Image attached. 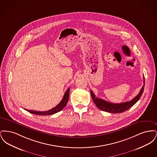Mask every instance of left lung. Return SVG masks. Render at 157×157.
<instances>
[{"label": "left lung", "mask_w": 157, "mask_h": 157, "mask_svg": "<svg viewBox=\"0 0 157 157\" xmlns=\"http://www.w3.org/2000/svg\"><path fill=\"white\" fill-rule=\"evenodd\" d=\"M144 86H145V79L144 76V85L142 86V88L140 90V93L131 101H128L125 102L121 103V104H113L112 102H109L105 101L102 99L98 98L95 97V95L94 94L92 90H90V94L91 97L92 98L93 101L97 105L98 108L105 112H111L113 113H118L121 112L126 111L131 107H132L136 103V102L140 99L143 94L144 90Z\"/></svg>", "instance_id": "obj_1"}]
</instances>
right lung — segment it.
Instances as JSON below:
<instances>
[{"label": "right lung", "instance_id": "right-lung-1", "mask_svg": "<svg viewBox=\"0 0 157 157\" xmlns=\"http://www.w3.org/2000/svg\"><path fill=\"white\" fill-rule=\"evenodd\" d=\"M69 90H70V88H69L65 92V93L63 97V98H62V101L60 102L59 104L50 110H48L46 111H33V110H28V109H25V110L27 111L28 112H30L31 113L38 115H50L54 114L56 112H59L61 110H62L67 104V101L69 99Z\"/></svg>", "mask_w": 157, "mask_h": 157}]
</instances>
